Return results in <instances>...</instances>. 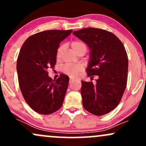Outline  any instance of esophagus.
<instances>
[{
    "label": "esophagus",
    "mask_w": 146,
    "mask_h": 146,
    "mask_svg": "<svg viewBox=\"0 0 146 146\" xmlns=\"http://www.w3.org/2000/svg\"><path fill=\"white\" fill-rule=\"evenodd\" d=\"M75 80V78H70V80H69V84L70 83H71V82L72 81H73V80Z\"/></svg>",
    "instance_id": "obj_1"
}]
</instances>
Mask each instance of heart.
I'll return each mask as SVG.
<instances>
[{
    "label": "heart",
    "instance_id": "1",
    "mask_svg": "<svg viewBox=\"0 0 146 146\" xmlns=\"http://www.w3.org/2000/svg\"><path fill=\"white\" fill-rule=\"evenodd\" d=\"M71 47L75 53H78L79 51L82 49H86V44L81 40H75L72 42ZM65 48V45L62 44L58 48L56 51V58L60 60L61 58L62 53ZM81 70V66L79 65H66L64 67L63 71L66 74L71 75V76H75L79 71Z\"/></svg>",
    "mask_w": 146,
    "mask_h": 146
}]
</instances>
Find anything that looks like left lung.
Returning a JSON list of instances; mask_svg holds the SVG:
<instances>
[{
    "mask_svg": "<svg viewBox=\"0 0 146 146\" xmlns=\"http://www.w3.org/2000/svg\"><path fill=\"white\" fill-rule=\"evenodd\" d=\"M73 33L89 47L87 75L98 76L95 84L82 81L84 108L97 116L106 115L118 106L126 87L128 60L124 46L104 29L84 28Z\"/></svg>",
    "mask_w": 146,
    "mask_h": 146,
    "instance_id": "1",
    "label": "left lung"
}]
</instances>
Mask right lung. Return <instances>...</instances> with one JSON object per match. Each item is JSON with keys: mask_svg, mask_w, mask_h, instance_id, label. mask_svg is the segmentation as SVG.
<instances>
[{"mask_svg": "<svg viewBox=\"0 0 146 146\" xmlns=\"http://www.w3.org/2000/svg\"><path fill=\"white\" fill-rule=\"evenodd\" d=\"M72 31H41L29 36L21 48L16 64L19 86L27 104L38 113L49 115L62 106L69 78L61 74L53 80L47 69L54 67L60 43Z\"/></svg>", "mask_w": 146, "mask_h": 146, "instance_id": "1", "label": "right lung"}]
</instances>
